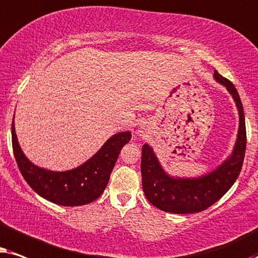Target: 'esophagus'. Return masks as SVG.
<instances>
[{
  "instance_id": "34e87169",
  "label": "esophagus",
  "mask_w": 258,
  "mask_h": 258,
  "mask_svg": "<svg viewBox=\"0 0 258 258\" xmlns=\"http://www.w3.org/2000/svg\"><path fill=\"white\" fill-rule=\"evenodd\" d=\"M138 132H142V131H140V130H138Z\"/></svg>"
}]
</instances>
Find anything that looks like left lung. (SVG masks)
<instances>
[{
    "instance_id": "left-lung-1",
    "label": "left lung",
    "mask_w": 258,
    "mask_h": 258,
    "mask_svg": "<svg viewBox=\"0 0 258 258\" xmlns=\"http://www.w3.org/2000/svg\"><path fill=\"white\" fill-rule=\"evenodd\" d=\"M215 80L224 86L235 101L239 123L235 146L230 156L216 169L198 177L171 176L149 144L142 149V179L147 201L159 210L172 214H195L215 204L232 186L242 170L246 147L245 118L238 92L217 71Z\"/></svg>"
}]
</instances>
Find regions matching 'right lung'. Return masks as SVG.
Returning a JSON list of instances; mask_svg holds the SVG:
<instances>
[{
    "mask_svg": "<svg viewBox=\"0 0 258 258\" xmlns=\"http://www.w3.org/2000/svg\"><path fill=\"white\" fill-rule=\"evenodd\" d=\"M131 137L130 131L115 133L106 140L97 153L78 167L51 171L36 166L26 157L17 140L14 120L12 123L14 156L23 178L41 197L63 207L85 205L100 197L107 186L120 151Z\"/></svg>",
    "mask_w": 258,
    "mask_h": 258,
    "instance_id": "add662e5",
    "label": "right lung"
}]
</instances>
